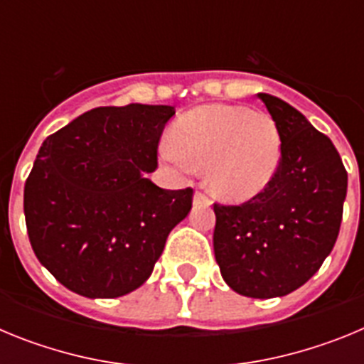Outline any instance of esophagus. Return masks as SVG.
I'll return each mask as SVG.
<instances>
[{
    "label": "esophagus",
    "mask_w": 364,
    "mask_h": 364,
    "mask_svg": "<svg viewBox=\"0 0 364 364\" xmlns=\"http://www.w3.org/2000/svg\"><path fill=\"white\" fill-rule=\"evenodd\" d=\"M193 204H195V205H204V208H205V205H211V200L208 197H205V195L202 191H197V193H195V197H193Z\"/></svg>",
    "instance_id": "34e87169"
}]
</instances>
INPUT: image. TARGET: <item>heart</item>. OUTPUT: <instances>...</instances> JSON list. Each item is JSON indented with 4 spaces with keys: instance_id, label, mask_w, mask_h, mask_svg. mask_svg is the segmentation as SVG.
<instances>
[{
    "instance_id": "1",
    "label": "heart",
    "mask_w": 364,
    "mask_h": 364,
    "mask_svg": "<svg viewBox=\"0 0 364 364\" xmlns=\"http://www.w3.org/2000/svg\"><path fill=\"white\" fill-rule=\"evenodd\" d=\"M162 147L167 162L204 169L215 197L242 202L264 191L279 169L282 140L269 114L242 105H202L186 112Z\"/></svg>"
}]
</instances>
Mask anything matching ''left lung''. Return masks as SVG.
Segmentation results:
<instances>
[{"label": "left lung", "instance_id": "1", "mask_svg": "<svg viewBox=\"0 0 364 364\" xmlns=\"http://www.w3.org/2000/svg\"><path fill=\"white\" fill-rule=\"evenodd\" d=\"M282 140L279 169L240 205L215 204L222 279L244 297H282L314 277L337 240L348 175L336 146L304 114L259 92Z\"/></svg>", "mask_w": 364, "mask_h": 364}]
</instances>
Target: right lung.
I'll use <instances>...</instances> for the list:
<instances>
[{"instance_id": "add662e5", "label": "right lung", "mask_w": 364, "mask_h": 364, "mask_svg": "<svg viewBox=\"0 0 364 364\" xmlns=\"http://www.w3.org/2000/svg\"><path fill=\"white\" fill-rule=\"evenodd\" d=\"M173 114L171 105L96 107L40 147L23 193L28 239L74 294L114 299L140 288L191 211V188L147 178Z\"/></svg>"}]
</instances>
